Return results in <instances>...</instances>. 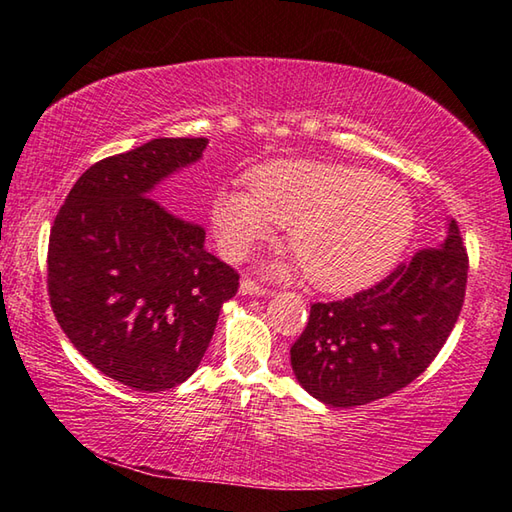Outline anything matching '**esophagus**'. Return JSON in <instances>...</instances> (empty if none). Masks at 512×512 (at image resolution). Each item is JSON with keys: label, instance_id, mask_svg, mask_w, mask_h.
Listing matches in <instances>:
<instances>
[{"label": "esophagus", "instance_id": "1", "mask_svg": "<svg viewBox=\"0 0 512 512\" xmlns=\"http://www.w3.org/2000/svg\"><path fill=\"white\" fill-rule=\"evenodd\" d=\"M239 291L244 293V296H268V289L262 287V284H259V282L250 280V277H244V280H241Z\"/></svg>", "mask_w": 512, "mask_h": 512}]
</instances>
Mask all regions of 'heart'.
<instances>
[{
    "mask_svg": "<svg viewBox=\"0 0 512 512\" xmlns=\"http://www.w3.org/2000/svg\"><path fill=\"white\" fill-rule=\"evenodd\" d=\"M214 223L230 255H244L273 225H284L307 280L323 291L350 293L400 259L415 210L400 185L372 171L284 160L255 171L250 194L225 189L216 196Z\"/></svg>",
    "mask_w": 512,
    "mask_h": 512,
    "instance_id": "b5f03b06",
    "label": "heart"
}]
</instances>
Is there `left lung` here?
<instances>
[{"mask_svg":"<svg viewBox=\"0 0 512 512\" xmlns=\"http://www.w3.org/2000/svg\"><path fill=\"white\" fill-rule=\"evenodd\" d=\"M467 253L456 221L375 287L314 302L291 366L300 386L334 409L381 400L420 377L461 314Z\"/></svg>","mask_w":512,"mask_h":512,"instance_id":"1","label":"left lung"}]
</instances>
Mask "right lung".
I'll return each mask as SVG.
<instances>
[{
	"label": "right lung",
	"instance_id": "obj_1",
	"mask_svg": "<svg viewBox=\"0 0 512 512\" xmlns=\"http://www.w3.org/2000/svg\"><path fill=\"white\" fill-rule=\"evenodd\" d=\"M205 137H160L83 173L49 235L47 291L67 339L133 391L183 384L212 341L239 273L205 250V230L151 196L201 158Z\"/></svg>",
	"mask_w": 512,
	"mask_h": 512
}]
</instances>
